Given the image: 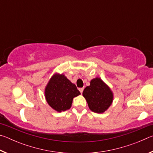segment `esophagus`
I'll return each mask as SVG.
<instances>
[{
  "label": "esophagus",
  "instance_id": "obj_1",
  "mask_svg": "<svg viewBox=\"0 0 153 153\" xmlns=\"http://www.w3.org/2000/svg\"><path fill=\"white\" fill-rule=\"evenodd\" d=\"M79 92L82 94L83 91H84V88H79Z\"/></svg>",
  "mask_w": 153,
  "mask_h": 153
}]
</instances>
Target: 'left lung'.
Segmentation results:
<instances>
[{
  "instance_id": "obj_1",
  "label": "left lung",
  "mask_w": 153,
  "mask_h": 153,
  "mask_svg": "<svg viewBox=\"0 0 153 153\" xmlns=\"http://www.w3.org/2000/svg\"><path fill=\"white\" fill-rule=\"evenodd\" d=\"M83 96L86 99L90 109L97 113L105 112L113 101L112 92L98 77L93 79L90 86L85 88Z\"/></svg>"
}]
</instances>
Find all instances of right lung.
Segmentation results:
<instances>
[{
	"instance_id": "1",
	"label": "right lung",
	"mask_w": 153,
	"mask_h": 153,
	"mask_svg": "<svg viewBox=\"0 0 153 153\" xmlns=\"http://www.w3.org/2000/svg\"><path fill=\"white\" fill-rule=\"evenodd\" d=\"M80 94L76 86L64 75L52 77L45 89V97L51 107L58 112L69 109L73 98Z\"/></svg>"
}]
</instances>
